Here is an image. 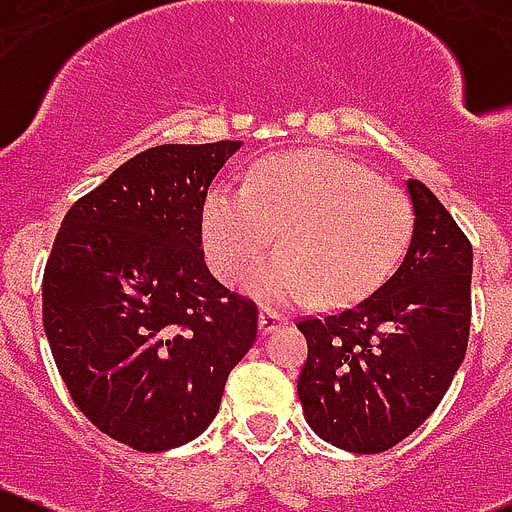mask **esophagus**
<instances>
[{
  "instance_id": "34e87169",
  "label": "esophagus",
  "mask_w": 512,
  "mask_h": 512,
  "mask_svg": "<svg viewBox=\"0 0 512 512\" xmlns=\"http://www.w3.org/2000/svg\"><path fill=\"white\" fill-rule=\"evenodd\" d=\"M285 319L280 316V313L275 311H262L260 313V331L262 334H270V331H275L278 326H283Z\"/></svg>"
}]
</instances>
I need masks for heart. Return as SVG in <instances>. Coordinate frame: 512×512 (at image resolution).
Listing matches in <instances>:
<instances>
[{
  "label": "heart",
  "instance_id": "b5f03b06",
  "mask_svg": "<svg viewBox=\"0 0 512 512\" xmlns=\"http://www.w3.org/2000/svg\"><path fill=\"white\" fill-rule=\"evenodd\" d=\"M411 201L362 165L334 153H283L250 170L245 188L219 186L204 204V247L214 273L250 280L265 306L316 298L352 303L393 273L411 237Z\"/></svg>",
  "mask_w": 512,
  "mask_h": 512
}]
</instances>
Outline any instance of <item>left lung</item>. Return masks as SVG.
Here are the masks:
<instances>
[{
  "label": "left lung",
  "instance_id": "obj_1",
  "mask_svg": "<svg viewBox=\"0 0 512 512\" xmlns=\"http://www.w3.org/2000/svg\"><path fill=\"white\" fill-rule=\"evenodd\" d=\"M413 237L375 293L298 321L308 359L298 398L308 426L354 454H377L413 434L462 365L472 319V245L431 188L405 181Z\"/></svg>",
  "mask_w": 512,
  "mask_h": 512
}]
</instances>
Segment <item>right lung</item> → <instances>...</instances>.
<instances>
[{"label": "right lung", "instance_id": "add662e5", "mask_svg": "<svg viewBox=\"0 0 512 512\" xmlns=\"http://www.w3.org/2000/svg\"><path fill=\"white\" fill-rule=\"evenodd\" d=\"M242 142L158 145L63 216L43 275V326L78 411L137 451L188 444L214 421L257 336V306L204 262L214 176Z\"/></svg>", "mask_w": 512, "mask_h": 512}]
</instances>
